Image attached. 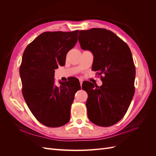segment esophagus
I'll use <instances>...</instances> for the list:
<instances>
[{
	"label": "esophagus",
	"instance_id": "obj_1",
	"mask_svg": "<svg viewBox=\"0 0 156 156\" xmlns=\"http://www.w3.org/2000/svg\"><path fill=\"white\" fill-rule=\"evenodd\" d=\"M79 82H80V84H81V86L82 85L83 82V79H79Z\"/></svg>",
	"mask_w": 156,
	"mask_h": 156
}]
</instances>
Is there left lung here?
<instances>
[{
  "label": "left lung",
  "mask_w": 156,
  "mask_h": 156,
  "mask_svg": "<svg viewBox=\"0 0 156 156\" xmlns=\"http://www.w3.org/2000/svg\"><path fill=\"white\" fill-rule=\"evenodd\" d=\"M78 40L82 49L93 54L92 69L104 75L101 76V87L90 82L82 86L88 94V119L99 126L114 125L124 117L134 96L135 67L131 50L115 33L105 29L80 30Z\"/></svg>",
  "instance_id": "obj_1"
}]
</instances>
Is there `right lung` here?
Listing matches in <instances>:
<instances>
[{
	"label": "right lung",
	"instance_id": "1",
	"mask_svg": "<svg viewBox=\"0 0 156 156\" xmlns=\"http://www.w3.org/2000/svg\"><path fill=\"white\" fill-rule=\"evenodd\" d=\"M79 30L45 32L28 45L23 55L20 73L22 92L27 106L41 124L60 127L70 119L75 94L81 89L74 84H55V69L65 65L66 56L77 41Z\"/></svg>",
	"mask_w": 156,
	"mask_h": 156
}]
</instances>
